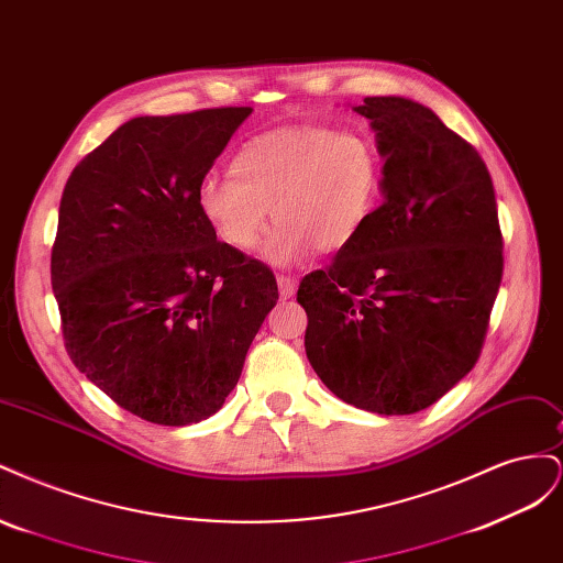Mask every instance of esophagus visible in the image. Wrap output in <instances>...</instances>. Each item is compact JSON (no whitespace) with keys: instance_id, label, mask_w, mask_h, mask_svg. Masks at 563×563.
Wrapping results in <instances>:
<instances>
[{"instance_id":"obj_1","label":"esophagus","mask_w":563,"mask_h":563,"mask_svg":"<svg viewBox=\"0 0 563 563\" xmlns=\"http://www.w3.org/2000/svg\"><path fill=\"white\" fill-rule=\"evenodd\" d=\"M277 286H279V294L284 298H291L296 294V279L294 277H286V275H277Z\"/></svg>"}]
</instances>
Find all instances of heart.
<instances>
[{
	"label": "heart",
	"instance_id": "obj_1",
	"mask_svg": "<svg viewBox=\"0 0 563 563\" xmlns=\"http://www.w3.org/2000/svg\"><path fill=\"white\" fill-rule=\"evenodd\" d=\"M232 178H207L199 211L218 242L251 253L272 223L263 253L275 265H296L314 251L347 249L376 209L383 157L364 131L284 126L255 135L234 152Z\"/></svg>",
	"mask_w": 563,
	"mask_h": 563
}]
</instances>
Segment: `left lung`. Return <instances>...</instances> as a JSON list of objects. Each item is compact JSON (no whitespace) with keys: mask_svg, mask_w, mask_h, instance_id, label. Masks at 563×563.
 Returning <instances> with one entry per match:
<instances>
[{"mask_svg":"<svg viewBox=\"0 0 563 563\" xmlns=\"http://www.w3.org/2000/svg\"><path fill=\"white\" fill-rule=\"evenodd\" d=\"M385 201L327 269L305 275V352L343 401L432 406L479 360L503 279L496 190L474 145L420 103L368 96Z\"/></svg>","mask_w":563,"mask_h":563,"instance_id":"8db88e82","label":"left lung"}]
</instances>
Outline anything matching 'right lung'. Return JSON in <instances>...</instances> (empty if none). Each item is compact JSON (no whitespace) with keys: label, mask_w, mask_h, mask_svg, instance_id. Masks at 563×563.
<instances>
[{"label":"right lung","mask_w":563,"mask_h":563,"mask_svg":"<svg viewBox=\"0 0 563 563\" xmlns=\"http://www.w3.org/2000/svg\"><path fill=\"white\" fill-rule=\"evenodd\" d=\"M251 108L135 117L65 183L51 286L73 364L147 422L207 420L279 298L272 269L216 240L199 187Z\"/></svg>","instance_id":"obj_1"}]
</instances>
